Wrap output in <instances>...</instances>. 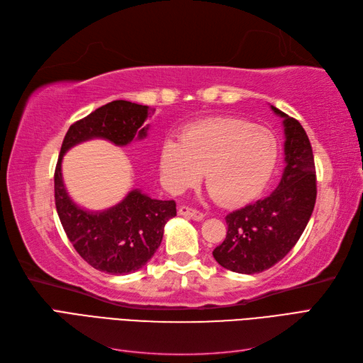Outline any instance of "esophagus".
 Masks as SVG:
<instances>
[{"instance_id":"esophagus-1","label":"esophagus","mask_w":363,"mask_h":363,"mask_svg":"<svg viewBox=\"0 0 363 363\" xmlns=\"http://www.w3.org/2000/svg\"><path fill=\"white\" fill-rule=\"evenodd\" d=\"M179 215L182 216H186V218H191L194 219V221H201V219H204V213L196 211V208H192L189 206H180L179 207Z\"/></svg>"}]
</instances>
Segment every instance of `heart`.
I'll use <instances>...</instances> for the list:
<instances>
[{
	"mask_svg": "<svg viewBox=\"0 0 363 363\" xmlns=\"http://www.w3.org/2000/svg\"><path fill=\"white\" fill-rule=\"evenodd\" d=\"M279 144L272 131L244 119L218 118L189 127L182 142L160 147V174L167 189L179 194L206 172V186L218 203L242 204L255 199L274 172Z\"/></svg>",
	"mask_w": 363,
	"mask_h": 363,
	"instance_id": "b5f03b06",
	"label": "heart"
}]
</instances>
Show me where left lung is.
<instances>
[{
    "label": "left lung",
    "instance_id": "left-lung-1",
    "mask_svg": "<svg viewBox=\"0 0 363 363\" xmlns=\"http://www.w3.org/2000/svg\"><path fill=\"white\" fill-rule=\"evenodd\" d=\"M283 118L284 163L281 180L269 196L225 216L227 236L213 250L225 269L257 274L280 262L298 242L316 201L311 140L298 121L271 106Z\"/></svg>",
    "mask_w": 363,
    "mask_h": 363
}]
</instances>
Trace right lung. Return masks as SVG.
<instances>
[{
    "label": "right lung",
    "mask_w": 363,
    "mask_h": 363,
    "mask_svg": "<svg viewBox=\"0 0 363 363\" xmlns=\"http://www.w3.org/2000/svg\"><path fill=\"white\" fill-rule=\"evenodd\" d=\"M152 112L148 106L116 100L77 121L65 135L54 172V199L65 233L92 268L115 276L135 272L155 256L164 224L177 215L175 203L152 200L133 189L107 211L87 212L65 188L62 159L69 148L89 139H106L121 147L135 138L144 139L150 127L144 123Z\"/></svg>",
    "instance_id": "right-lung-1"
}]
</instances>
